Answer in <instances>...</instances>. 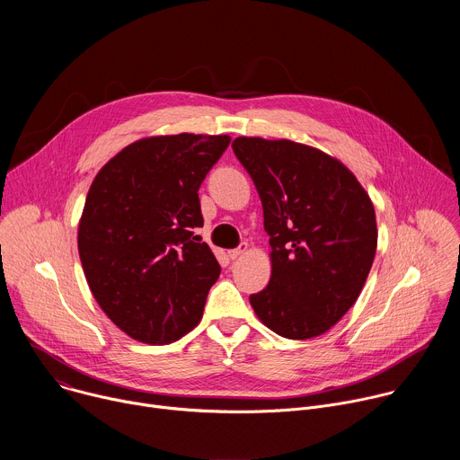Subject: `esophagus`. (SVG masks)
I'll return each instance as SVG.
<instances>
[{
    "instance_id": "esophagus-1",
    "label": "esophagus",
    "mask_w": 460,
    "mask_h": 460,
    "mask_svg": "<svg viewBox=\"0 0 460 460\" xmlns=\"http://www.w3.org/2000/svg\"><path fill=\"white\" fill-rule=\"evenodd\" d=\"M247 251H249V245H247V243H242L240 247L229 251V258H231V260H236V258H240V256H242L243 252H247Z\"/></svg>"
}]
</instances>
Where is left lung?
Segmentation results:
<instances>
[{
	"instance_id": "8db88e82",
	"label": "left lung",
	"mask_w": 460,
	"mask_h": 460,
	"mask_svg": "<svg viewBox=\"0 0 460 460\" xmlns=\"http://www.w3.org/2000/svg\"><path fill=\"white\" fill-rule=\"evenodd\" d=\"M233 151L256 185L271 245V280L249 296L256 316L291 341L330 332L373 266L369 194L341 160L305 144L238 137Z\"/></svg>"
}]
</instances>
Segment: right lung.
I'll return each mask as SVG.
<instances>
[{
    "label": "right lung",
    "instance_id": "right-lung-1",
    "mask_svg": "<svg viewBox=\"0 0 460 460\" xmlns=\"http://www.w3.org/2000/svg\"><path fill=\"white\" fill-rule=\"evenodd\" d=\"M229 142L147 137L94 176L78 224L80 260L98 305L127 337L162 346L200 323L220 266L190 229L204 226L199 189Z\"/></svg>",
    "mask_w": 460,
    "mask_h": 460
}]
</instances>
